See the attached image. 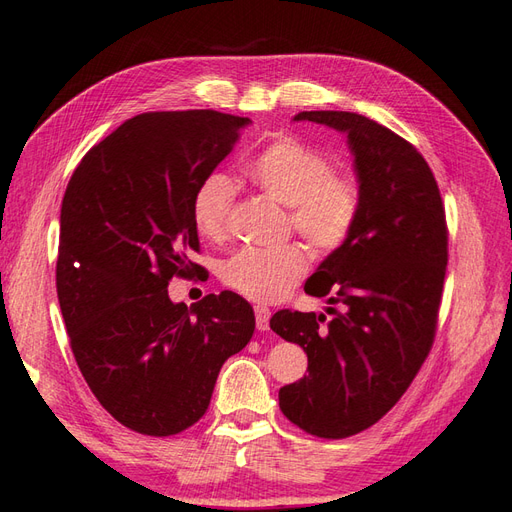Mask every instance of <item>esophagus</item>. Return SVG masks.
<instances>
[{
	"label": "esophagus",
	"mask_w": 512,
	"mask_h": 512,
	"mask_svg": "<svg viewBox=\"0 0 512 512\" xmlns=\"http://www.w3.org/2000/svg\"><path fill=\"white\" fill-rule=\"evenodd\" d=\"M255 320H257V329L259 331H268L270 329V309L264 305L255 307Z\"/></svg>",
	"instance_id": "1"
}]
</instances>
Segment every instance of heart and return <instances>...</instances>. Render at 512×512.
I'll list each match as a JSON object with an SVG mask.
<instances>
[{
  "instance_id": "b5f03b06",
  "label": "heart",
  "mask_w": 512,
  "mask_h": 512,
  "mask_svg": "<svg viewBox=\"0 0 512 512\" xmlns=\"http://www.w3.org/2000/svg\"><path fill=\"white\" fill-rule=\"evenodd\" d=\"M246 170L261 192L290 205L294 229L318 251H335L355 229L361 212L357 177L333 173L329 157L303 140L283 136L266 144ZM235 194V181L225 173L209 175L196 190L194 225L205 238L216 240L225 235ZM307 266L309 255L300 244L244 248L225 261L222 281L257 303H272L303 277Z\"/></svg>"
}]
</instances>
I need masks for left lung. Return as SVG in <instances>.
<instances>
[{
    "instance_id": "left-lung-1",
    "label": "left lung",
    "mask_w": 512,
    "mask_h": 512,
    "mask_svg": "<svg viewBox=\"0 0 512 512\" xmlns=\"http://www.w3.org/2000/svg\"><path fill=\"white\" fill-rule=\"evenodd\" d=\"M294 121L346 134L361 212L305 283L307 294L344 311L326 324L324 313L290 309L270 318V329L309 359V374L279 389V406L309 435L344 439L376 424L428 357L448 266L445 209L424 157L391 129L335 110Z\"/></svg>"
}]
</instances>
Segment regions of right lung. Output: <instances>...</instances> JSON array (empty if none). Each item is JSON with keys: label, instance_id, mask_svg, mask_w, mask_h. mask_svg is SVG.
Segmentation results:
<instances>
[{"label": "right lung", "instance_id": "add662e5", "mask_svg": "<svg viewBox=\"0 0 512 512\" xmlns=\"http://www.w3.org/2000/svg\"><path fill=\"white\" fill-rule=\"evenodd\" d=\"M253 121L216 110L144 112L95 144L60 209L56 287L71 350L116 422L168 437L205 415L218 372L251 342L233 292L173 303L199 251L192 201Z\"/></svg>", "mask_w": 512, "mask_h": 512}]
</instances>
